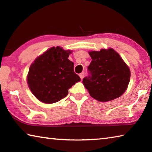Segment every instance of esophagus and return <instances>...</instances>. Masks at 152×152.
Masks as SVG:
<instances>
[{
  "label": "esophagus",
  "instance_id": "obj_1",
  "mask_svg": "<svg viewBox=\"0 0 152 152\" xmlns=\"http://www.w3.org/2000/svg\"><path fill=\"white\" fill-rule=\"evenodd\" d=\"M84 72H82L81 74H80V77L81 80L84 78Z\"/></svg>",
  "mask_w": 152,
  "mask_h": 152
}]
</instances>
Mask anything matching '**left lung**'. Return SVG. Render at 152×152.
Returning <instances> with one entry per match:
<instances>
[{
  "label": "left lung",
  "mask_w": 152,
  "mask_h": 152,
  "mask_svg": "<svg viewBox=\"0 0 152 152\" xmlns=\"http://www.w3.org/2000/svg\"><path fill=\"white\" fill-rule=\"evenodd\" d=\"M92 61L89 75L83 78L84 86L91 96L101 102L119 97L126 91L130 80V70L119 54L113 49L91 51Z\"/></svg>",
  "instance_id": "left-lung-1"
}]
</instances>
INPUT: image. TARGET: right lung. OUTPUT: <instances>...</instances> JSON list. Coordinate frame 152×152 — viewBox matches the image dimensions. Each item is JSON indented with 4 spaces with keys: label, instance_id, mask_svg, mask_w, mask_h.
Instances as JSON below:
<instances>
[{
    "label": "right lung",
    "instance_id": "obj_1",
    "mask_svg": "<svg viewBox=\"0 0 152 152\" xmlns=\"http://www.w3.org/2000/svg\"><path fill=\"white\" fill-rule=\"evenodd\" d=\"M70 50L53 47L39 56L31 65L27 83L34 96L44 103L58 102L68 94V90L80 81L68 60Z\"/></svg>",
    "mask_w": 152,
    "mask_h": 152
}]
</instances>
